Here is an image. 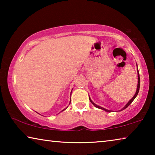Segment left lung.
I'll return each instance as SVG.
<instances>
[{
    "label": "left lung",
    "instance_id": "1",
    "mask_svg": "<svg viewBox=\"0 0 155 155\" xmlns=\"http://www.w3.org/2000/svg\"><path fill=\"white\" fill-rule=\"evenodd\" d=\"M137 70H138V68H137ZM140 74H139V72H138V84H137V91H136V93H135V96L133 97L132 98H131L130 101H129V102H128V103L126 104L125 105V107H124V108H123L122 110H120V111H122L123 109H125L126 108H127V107L130 105V104L132 103V102L134 101V99L136 98V96H137V94H138V93H139V91H140ZM90 102L91 103H92L94 106H95L96 107H97V108H98V109H103V110H104V111H107V112H111V111H110V110H108V109H104V108H103V107H99L98 105H97V104H96L95 103H94L92 101H91V99L90 98Z\"/></svg>",
    "mask_w": 155,
    "mask_h": 155
}]
</instances>
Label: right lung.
Masks as SVG:
<instances>
[{
	"instance_id": "right-lung-1",
	"label": "right lung",
	"mask_w": 155,
	"mask_h": 155,
	"mask_svg": "<svg viewBox=\"0 0 155 155\" xmlns=\"http://www.w3.org/2000/svg\"><path fill=\"white\" fill-rule=\"evenodd\" d=\"M64 110H65V109H64Z\"/></svg>"
}]
</instances>
